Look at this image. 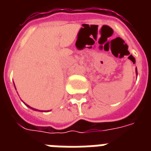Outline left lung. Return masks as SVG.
<instances>
[{
	"label": "left lung",
	"instance_id": "8db88e82",
	"mask_svg": "<svg viewBox=\"0 0 151 151\" xmlns=\"http://www.w3.org/2000/svg\"><path fill=\"white\" fill-rule=\"evenodd\" d=\"M136 73H137V68H136Z\"/></svg>",
	"mask_w": 151,
	"mask_h": 151
}]
</instances>
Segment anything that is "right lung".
Wrapping results in <instances>:
<instances>
[{"label": "right lung", "instance_id": "right-lung-1", "mask_svg": "<svg viewBox=\"0 0 151 151\" xmlns=\"http://www.w3.org/2000/svg\"><path fill=\"white\" fill-rule=\"evenodd\" d=\"M26 105H27V107H29V108H31V109H33V110H35V111H37V109H35V108H31V107H30V106H29V105H27V104H26Z\"/></svg>", "mask_w": 151, "mask_h": 151}]
</instances>
